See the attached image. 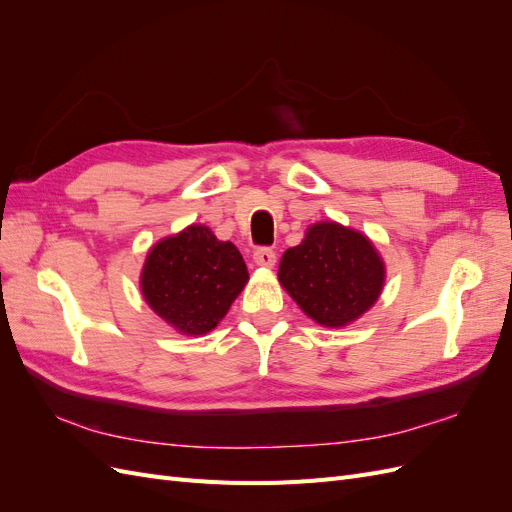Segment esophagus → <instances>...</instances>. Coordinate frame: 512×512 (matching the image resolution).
<instances>
[{"label": "esophagus", "instance_id": "34e87169", "mask_svg": "<svg viewBox=\"0 0 512 512\" xmlns=\"http://www.w3.org/2000/svg\"><path fill=\"white\" fill-rule=\"evenodd\" d=\"M275 260H277V256L271 247H256L254 250V262L258 267H273Z\"/></svg>", "mask_w": 512, "mask_h": 512}]
</instances>
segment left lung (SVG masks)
Segmentation results:
<instances>
[{"label": "left lung", "instance_id": "8db88e82", "mask_svg": "<svg viewBox=\"0 0 512 512\" xmlns=\"http://www.w3.org/2000/svg\"><path fill=\"white\" fill-rule=\"evenodd\" d=\"M280 282L303 312L324 327H346L376 303L384 265L361 232L320 222L280 262Z\"/></svg>", "mask_w": 512, "mask_h": 512}]
</instances>
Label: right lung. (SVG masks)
Segmentation results:
<instances>
[{"label":"right lung","mask_w":512,"mask_h":512,"mask_svg":"<svg viewBox=\"0 0 512 512\" xmlns=\"http://www.w3.org/2000/svg\"><path fill=\"white\" fill-rule=\"evenodd\" d=\"M243 256L207 226L160 241L147 256L141 286L153 312L188 335L218 327L247 282Z\"/></svg>","instance_id":"add662e5"}]
</instances>
